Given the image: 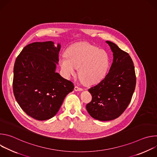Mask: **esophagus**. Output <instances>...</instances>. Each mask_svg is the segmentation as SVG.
I'll use <instances>...</instances> for the list:
<instances>
[{"instance_id":"1","label":"esophagus","mask_w":157,"mask_h":157,"mask_svg":"<svg viewBox=\"0 0 157 157\" xmlns=\"http://www.w3.org/2000/svg\"><path fill=\"white\" fill-rule=\"evenodd\" d=\"M75 91H82V89L81 87H79L77 86H75Z\"/></svg>"}]
</instances>
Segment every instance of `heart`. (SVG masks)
Segmentation results:
<instances>
[{
	"mask_svg": "<svg viewBox=\"0 0 157 157\" xmlns=\"http://www.w3.org/2000/svg\"><path fill=\"white\" fill-rule=\"evenodd\" d=\"M66 56L59 59L63 75L70 78L76 74L86 85H93L101 81L106 75L110 59L107 53L87 43H78L67 48Z\"/></svg>",
	"mask_w": 157,
	"mask_h": 157,
	"instance_id": "1",
	"label": "heart"
}]
</instances>
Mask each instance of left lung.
<instances>
[{
    "mask_svg": "<svg viewBox=\"0 0 157 157\" xmlns=\"http://www.w3.org/2000/svg\"><path fill=\"white\" fill-rule=\"evenodd\" d=\"M106 42L113 52V63L104 78L88 89L92 101L86 105L89 115L101 121L115 119L124 113L136 85L135 68L128 53L115 43Z\"/></svg>",
    "mask_w": 157,
    "mask_h": 157,
    "instance_id": "1",
    "label": "left lung"
}]
</instances>
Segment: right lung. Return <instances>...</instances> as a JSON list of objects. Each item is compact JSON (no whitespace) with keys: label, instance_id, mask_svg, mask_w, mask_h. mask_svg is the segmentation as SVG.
<instances>
[{"label":"right lung","instance_id":"right-lung-1","mask_svg":"<svg viewBox=\"0 0 157 157\" xmlns=\"http://www.w3.org/2000/svg\"><path fill=\"white\" fill-rule=\"evenodd\" d=\"M60 44L34 42L24 48L13 67V91L25 113L38 121L56 115L73 83L55 72Z\"/></svg>","mask_w":157,"mask_h":157}]
</instances>
